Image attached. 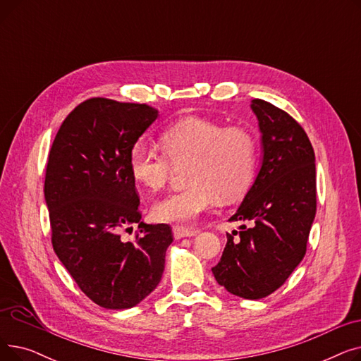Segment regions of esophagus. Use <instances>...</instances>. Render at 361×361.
<instances>
[{"mask_svg":"<svg viewBox=\"0 0 361 361\" xmlns=\"http://www.w3.org/2000/svg\"><path fill=\"white\" fill-rule=\"evenodd\" d=\"M173 233H174V237L178 240V238H183V237H193L197 234L196 230H192V228H185V226H181V225H174L173 226Z\"/></svg>","mask_w":361,"mask_h":361,"instance_id":"34e87169","label":"esophagus"}]
</instances>
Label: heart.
Here are the masks:
<instances>
[{
	"instance_id": "heart-1",
	"label": "heart",
	"mask_w": 361,
	"mask_h": 361,
	"mask_svg": "<svg viewBox=\"0 0 361 361\" xmlns=\"http://www.w3.org/2000/svg\"><path fill=\"white\" fill-rule=\"evenodd\" d=\"M161 149L136 142L128 154L131 177L150 192L166 184L174 168H184L185 188L158 200L152 216L162 222H190L212 209L221 197L233 202L253 183L257 139L243 126L188 117L166 127Z\"/></svg>"
}]
</instances>
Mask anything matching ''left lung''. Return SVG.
<instances>
[{"label": "left lung", "instance_id": "left-lung-1", "mask_svg": "<svg viewBox=\"0 0 361 361\" xmlns=\"http://www.w3.org/2000/svg\"><path fill=\"white\" fill-rule=\"evenodd\" d=\"M252 109L262 131L263 162L230 218L250 226L226 234L212 272L228 293L259 300L276 291L306 255L316 215V165L305 128L290 114L263 99H253Z\"/></svg>", "mask_w": 361, "mask_h": 361}]
</instances>
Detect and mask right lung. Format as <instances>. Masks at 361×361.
Wrapping results in <instances>:
<instances>
[{
  "label": "right lung",
  "instance_id": "obj_1",
  "mask_svg": "<svg viewBox=\"0 0 361 361\" xmlns=\"http://www.w3.org/2000/svg\"><path fill=\"white\" fill-rule=\"evenodd\" d=\"M158 117L147 104L90 98L75 106L52 142L44 193L52 247L98 306L130 309L157 288L173 243L168 224L140 222L128 166L131 146ZM139 223L135 240L121 231Z\"/></svg>",
  "mask_w": 361,
  "mask_h": 361
}]
</instances>
